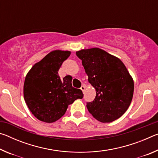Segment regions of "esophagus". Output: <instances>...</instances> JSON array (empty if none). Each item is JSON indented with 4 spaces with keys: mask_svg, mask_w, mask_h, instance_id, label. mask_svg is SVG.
<instances>
[{
    "mask_svg": "<svg viewBox=\"0 0 158 158\" xmlns=\"http://www.w3.org/2000/svg\"><path fill=\"white\" fill-rule=\"evenodd\" d=\"M80 89H81L82 91H83V93H84L85 91V85H82L81 87L80 88Z\"/></svg>",
    "mask_w": 158,
    "mask_h": 158,
    "instance_id": "esophagus-1",
    "label": "esophagus"
}]
</instances>
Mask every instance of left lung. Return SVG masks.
Here are the masks:
<instances>
[{
    "mask_svg": "<svg viewBox=\"0 0 158 158\" xmlns=\"http://www.w3.org/2000/svg\"><path fill=\"white\" fill-rule=\"evenodd\" d=\"M89 82L96 96L87 109L102 123L119 118L127 110L132 100L134 81L124 63L118 58L100 48L77 51Z\"/></svg>",
    "mask_w": 158,
    "mask_h": 158,
    "instance_id": "left-lung-1",
    "label": "left lung"
}]
</instances>
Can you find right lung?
I'll use <instances>...</instances> for the list:
<instances>
[{
	"mask_svg": "<svg viewBox=\"0 0 158 158\" xmlns=\"http://www.w3.org/2000/svg\"><path fill=\"white\" fill-rule=\"evenodd\" d=\"M69 51L54 50L36 63L28 71L23 84V98L35 117L52 123L65 114L68 105L84 96L72 85L71 76L60 79L58 70Z\"/></svg>",
	"mask_w": 158,
	"mask_h": 158,
	"instance_id": "add662e5",
	"label": "right lung"
}]
</instances>
